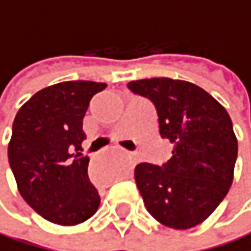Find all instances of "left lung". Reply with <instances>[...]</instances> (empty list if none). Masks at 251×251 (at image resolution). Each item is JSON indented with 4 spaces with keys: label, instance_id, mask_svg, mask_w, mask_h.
Returning a JSON list of instances; mask_svg holds the SVG:
<instances>
[{
    "label": "left lung",
    "instance_id": "8db88e82",
    "mask_svg": "<svg viewBox=\"0 0 251 251\" xmlns=\"http://www.w3.org/2000/svg\"><path fill=\"white\" fill-rule=\"evenodd\" d=\"M156 108L159 134L173 157L164 167L140 164L135 183L147 211L173 229H190L219 207L234 181L238 141L225 107L186 80L154 77L129 81Z\"/></svg>",
    "mask_w": 251,
    "mask_h": 251
}]
</instances>
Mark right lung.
Masks as SVG:
<instances>
[{"label":"right lung","mask_w":251,"mask_h":251,"mask_svg":"<svg viewBox=\"0 0 251 251\" xmlns=\"http://www.w3.org/2000/svg\"><path fill=\"white\" fill-rule=\"evenodd\" d=\"M105 83L74 80L47 86L17 111L8 162L25 202L46 220L74 226L91 219L100 195L87 177L83 117ZM75 151V153H73Z\"/></svg>","instance_id":"obj_1"}]
</instances>
